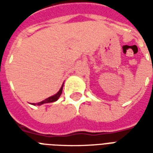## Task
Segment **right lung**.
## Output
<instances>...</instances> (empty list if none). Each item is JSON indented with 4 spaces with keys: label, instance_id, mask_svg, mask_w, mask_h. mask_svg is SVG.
I'll return each mask as SVG.
<instances>
[{
    "label": "right lung",
    "instance_id": "1",
    "mask_svg": "<svg viewBox=\"0 0 153 153\" xmlns=\"http://www.w3.org/2000/svg\"><path fill=\"white\" fill-rule=\"evenodd\" d=\"M62 89H63V85L61 86L60 89L59 90V92H58L56 94H55L54 96H51V97H48V98L45 99L44 101H42V102H40L37 103V105H38V106H40V105H42V104H44V103H50V102H56V101H57V100H58V98L60 97V95H61V93H62ZM33 105H35V104L33 103Z\"/></svg>",
    "mask_w": 153,
    "mask_h": 153
}]
</instances>
